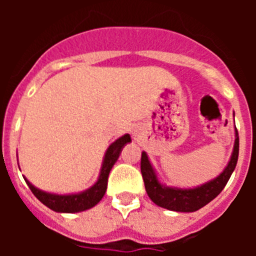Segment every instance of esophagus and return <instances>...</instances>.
<instances>
[{
	"label": "esophagus",
	"mask_w": 256,
	"mask_h": 256,
	"mask_svg": "<svg viewBox=\"0 0 256 256\" xmlns=\"http://www.w3.org/2000/svg\"><path fill=\"white\" fill-rule=\"evenodd\" d=\"M133 134H134V136H136V134H137V133H136V132H133Z\"/></svg>",
	"instance_id": "1"
}]
</instances>
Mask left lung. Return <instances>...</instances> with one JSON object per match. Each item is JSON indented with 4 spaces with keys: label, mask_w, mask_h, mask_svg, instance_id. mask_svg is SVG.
Wrapping results in <instances>:
<instances>
[{
    "label": "left lung",
    "mask_w": 256,
    "mask_h": 256,
    "mask_svg": "<svg viewBox=\"0 0 256 256\" xmlns=\"http://www.w3.org/2000/svg\"><path fill=\"white\" fill-rule=\"evenodd\" d=\"M238 132L234 130V151L223 172L214 180H210L209 182L202 183L200 186L191 187V188H180V187L162 184L159 180L152 164L150 162L148 154L142 151L141 173L148 198L158 206L172 210V212H192L201 209L209 204L210 201L214 200L227 184L228 180L236 168L237 159H238Z\"/></svg>",
    "instance_id": "1"
}]
</instances>
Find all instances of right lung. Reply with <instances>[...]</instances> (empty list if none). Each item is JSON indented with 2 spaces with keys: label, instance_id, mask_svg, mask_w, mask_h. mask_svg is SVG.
I'll use <instances>...</instances> for the list:
<instances>
[{
  "label": "right lung",
  "instance_id": "1",
  "mask_svg": "<svg viewBox=\"0 0 256 256\" xmlns=\"http://www.w3.org/2000/svg\"><path fill=\"white\" fill-rule=\"evenodd\" d=\"M132 141L130 134H124L122 137L112 142L106 150L104 155L102 164H101L100 174L97 178L96 183L90 188L84 190L82 192H76V194H52V192L42 191L33 186L26 178H24L26 184L29 186L30 191L34 194L36 198L50 208L51 210L56 212H84V210L91 209L94 205H97L101 201V198L105 195L106 188H108V173L112 169L116 160L119 159L122 150L126 144Z\"/></svg>",
  "mask_w": 256,
  "mask_h": 256
}]
</instances>
